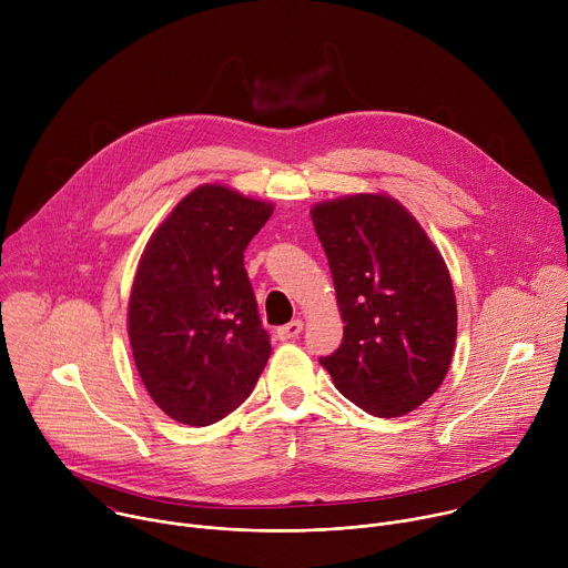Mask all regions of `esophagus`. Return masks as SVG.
<instances>
[{
	"label": "esophagus",
	"mask_w": 568,
	"mask_h": 568,
	"mask_svg": "<svg viewBox=\"0 0 568 568\" xmlns=\"http://www.w3.org/2000/svg\"><path fill=\"white\" fill-rule=\"evenodd\" d=\"M301 331H303V321H301V318H294V321L287 323V326H281V328H278V339H281V342L296 339V337L301 335Z\"/></svg>",
	"instance_id": "34e87169"
}]
</instances>
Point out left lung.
<instances>
[{
    "mask_svg": "<svg viewBox=\"0 0 568 568\" xmlns=\"http://www.w3.org/2000/svg\"><path fill=\"white\" fill-rule=\"evenodd\" d=\"M310 215L346 323L342 346L321 366L366 414L418 409L443 384L456 344V298L440 252L388 195H346Z\"/></svg>",
    "mask_w": 568,
    "mask_h": 568,
    "instance_id": "1",
    "label": "left lung"
}]
</instances>
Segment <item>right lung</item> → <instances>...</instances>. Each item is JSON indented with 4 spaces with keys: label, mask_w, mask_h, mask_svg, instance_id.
I'll return each mask as SVG.
<instances>
[{
    "label": "right lung",
    "mask_w": 568,
    "mask_h": 568,
    "mask_svg": "<svg viewBox=\"0 0 568 568\" xmlns=\"http://www.w3.org/2000/svg\"><path fill=\"white\" fill-rule=\"evenodd\" d=\"M272 211L220 184L197 186L139 261L128 305L134 364L156 407L182 425L235 412L270 359L245 250Z\"/></svg>",
    "instance_id": "1"
}]
</instances>
